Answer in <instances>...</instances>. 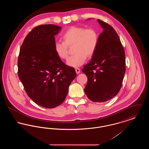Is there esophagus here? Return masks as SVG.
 Instances as JSON below:
<instances>
[{
    "instance_id": "34e87169",
    "label": "esophagus",
    "mask_w": 149,
    "mask_h": 149,
    "mask_svg": "<svg viewBox=\"0 0 149 149\" xmlns=\"http://www.w3.org/2000/svg\"><path fill=\"white\" fill-rule=\"evenodd\" d=\"M75 71H76L77 74H79V73H80V69L79 68H75Z\"/></svg>"
}]
</instances>
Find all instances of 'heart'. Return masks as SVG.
I'll return each mask as SVG.
<instances>
[{"mask_svg": "<svg viewBox=\"0 0 149 149\" xmlns=\"http://www.w3.org/2000/svg\"><path fill=\"white\" fill-rule=\"evenodd\" d=\"M64 41H57L54 49L57 55L61 59H66L69 55L68 46H74L75 54L70 57L68 65L78 67L84 64L87 56H92L98 44V35L94 29H86L80 26H71L63 35Z\"/></svg>", "mask_w": 149, "mask_h": 149, "instance_id": "heart-1", "label": "heart"}]
</instances>
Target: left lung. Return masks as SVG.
<instances>
[{
  "label": "left lung",
  "mask_w": 149,
  "mask_h": 149,
  "mask_svg": "<svg viewBox=\"0 0 149 149\" xmlns=\"http://www.w3.org/2000/svg\"><path fill=\"white\" fill-rule=\"evenodd\" d=\"M97 21L103 32L98 37L97 50L82 72L88 77L85 94L93 102L100 103L112 99L120 91L126 61L124 49L114 29L104 22Z\"/></svg>",
  "instance_id": "obj_1"
}]
</instances>
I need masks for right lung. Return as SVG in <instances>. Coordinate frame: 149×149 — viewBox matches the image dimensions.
<instances>
[{
    "label": "right lung",
    "mask_w": 149,
    "mask_h": 149,
    "mask_svg": "<svg viewBox=\"0 0 149 149\" xmlns=\"http://www.w3.org/2000/svg\"><path fill=\"white\" fill-rule=\"evenodd\" d=\"M61 27L43 24L33 29L22 45L18 77L29 97L40 106L53 108L63 103L77 74L66 65L54 49L55 36Z\"/></svg>",
    "instance_id": "right-lung-1"
}]
</instances>
